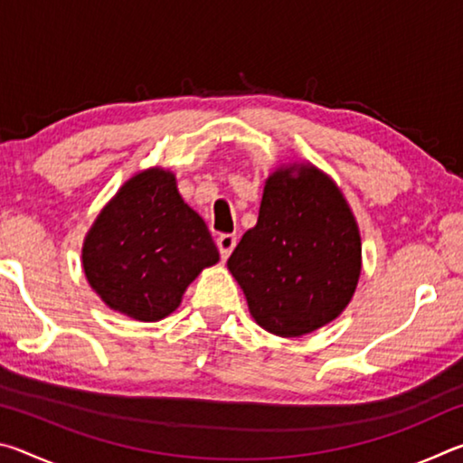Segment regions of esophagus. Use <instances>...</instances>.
Wrapping results in <instances>:
<instances>
[{"instance_id": "obj_1", "label": "esophagus", "mask_w": 463, "mask_h": 463, "mask_svg": "<svg viewBox=\"0 0 463 463\" xmlns=\"http://www.w3.org/2000/svg\"><path fill=\"white\" fill-rule=\"evenodd\" d=\"M216 247H218V250H221L222 260H229L232 249L237 247V234H229V232L221 234V237L216 239Z\"/></svg>"}]
</instances>
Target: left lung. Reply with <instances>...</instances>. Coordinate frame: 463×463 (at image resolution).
Masks as SVG:
<instances>
[{"label":"left lung","instance_id":"obj_1","mask_svg":"<svg viewBox=\"0 0 463 463\" xmlns=\"http://www.w3.org/2000/svg\"><path fill=\"white\" fill-rule=\"evenodd\" d=\"M294 168L268 179L255 229L229 257L250 315L279 336L339 317L362 271V239L339 187L315 167Z\"/></svg>","mask_w":463,"mask_h":463}]
</instances>
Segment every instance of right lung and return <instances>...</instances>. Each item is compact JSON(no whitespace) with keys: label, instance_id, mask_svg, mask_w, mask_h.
Instances as JSON below:
<instances>
[{"label":"right lung","instance_id":"right-lung-1","mask_svg":"<svg viewBox=\"0 0 463 463\" xmlns=\"http://www.w3.org/2000/svg\"><path fill=\"white\" fill-rule=\"evenodd\" d=\"M216 261L208 226L163 169L132 177L98 216L83 245L91 288L109 308L137 320L174 312L190 281Z\"/></svg>","mask_w":463,"mask_h":463}]
</instances>
